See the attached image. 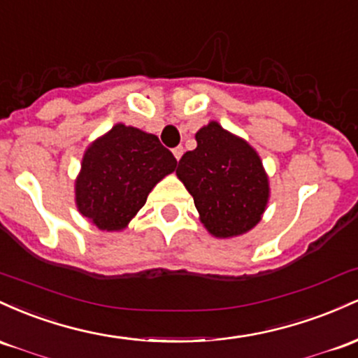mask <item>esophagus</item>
I'll return each mask as SVG.
<instances>
[{"instance_id": "esophagus-1", "label": "esophagus", "mask_w": 358, "mask_h": 358, "mask_svg": "<svg viewBox=\"0 0 358 358\" xmlns=\"http://www.w3.org/2000/svg\"><path fill=\"white\" fill-rule=\"evenodd\" d=\"M172 154H174V157L179 160L180 157H182V154H184V148H182V147H176L174 150H172Z\"/></svg>"}]
</instances>
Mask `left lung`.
Listing matches in <instances>:
<instances>
[{"instance_id": "left-lung-1", "label": "left lung", "mask_w": 358, "mask_h": 358, "mask_svg": "<svg viewBox=\"0 0 358 358\" xmlns=\"http://www.w3.org/2000/svg\"><path fill=\"white\" fill-rule=\"evenodd\" d=\"M196 142L198 147L179 160L176 174L194 199L199 222L216 238L250 231L271 198L259 152L218 122L201 127Z\"/></svg>"}]
</instances>
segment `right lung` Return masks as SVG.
<instances>
[{
	"mask_svg": "<svg viewBox=\"0 0 358 358\" xmlns=\"http://www.w3.org/2000/svg\"><path fill=\"white\" fill-rule=\"evenodd\" d=\"M178 160L155 135L125 123L87 145L74 180L76 208L92 227L122 231Z\"/></svg>",
	"mask_w": 358,
	"mask_h": 358,
	"instance_id": "1",
	"label": "right lung"
}]
</instances>
